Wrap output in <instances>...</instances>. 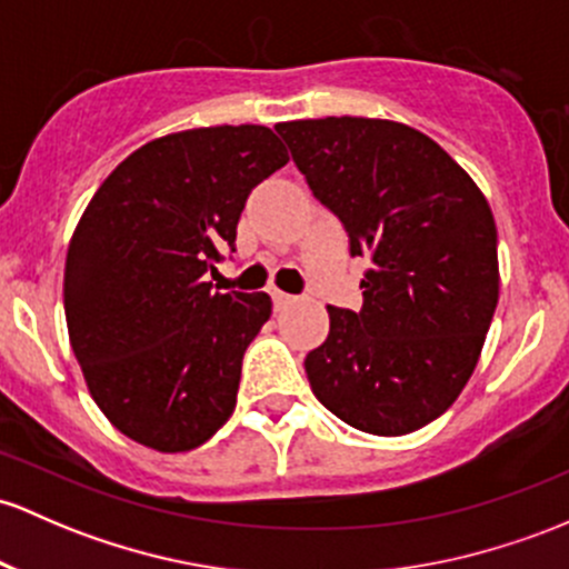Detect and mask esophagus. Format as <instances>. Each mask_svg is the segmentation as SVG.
Returning a JSON list of instances; mask_svg holds the SVG:
<instances>
[{"instance_id":"obj_1","label":"esophagus","mask_w":569,"mask_h":569,"mask_svg":"<svg viewBox=\"0 0 569 569\" xmlns=\"http://www.w3.org/2000/svg\"><path fill=\"white\" fill-rule=\"evenodd\" d=\"M272 300H274V308H286V305L295 302V297L286 295V291H280V289H272Z\"/></svg>"}]
</instances>
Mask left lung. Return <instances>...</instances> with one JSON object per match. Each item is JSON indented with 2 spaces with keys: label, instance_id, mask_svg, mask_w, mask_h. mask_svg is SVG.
I'll return each mask as SVG.
<instances>
[{
  "label": "left lung",
  "instance_id": "obj_1",
  "mask_svg": "<svg viewBox=\"0 0 569 569\" xmlns=\"http://www.w3.org/2000/svg\"><path fill=\"white\" fill-rule=\"evenodd\" d=\"M316 199L370 267L360 313L327 305L305 357L310 390L346 426L403 436L445 415L475 373L499 302L496 223L475 179L390 119L274 124Z\"/></svg>",
  "mask_w": 569,
  "mask_h": 569
}]
</instances>
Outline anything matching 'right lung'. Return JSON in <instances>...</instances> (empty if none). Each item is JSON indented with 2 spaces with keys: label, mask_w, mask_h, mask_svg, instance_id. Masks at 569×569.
Segmentation results:
<instances>
[{
  "label": "right lung",
  "mask_w": 569,
  "mask_h": 569,
  "mask_svg": "<svg viewBox=\"0 0 569 569\" xmlns=\"http://www.w3.org/2000/svg\"><path fill=\"white\" fill-rule=\"evenodd\" d=\"M289 163L264 124L169 133L136 149L83 209L64 261V319L89 395L128 439L188 452L237 406L264 291H212L250 190Z\"/></svg>",
  "instance_id": "add662e5"
}]
</instances>
